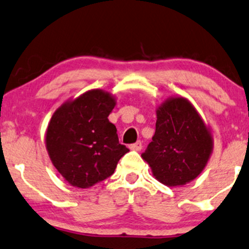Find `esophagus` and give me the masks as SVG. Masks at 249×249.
<instances>
[{"mask_svg":"<svg viewBox=\"0 0 249 249\" xmlns=\"http://www.w3.org/2000/svg\"><path fill=\"white\" fill-rule=\"evenodd\" d=\"M130 149H131V150L140 151L141 149H142V142H141V141H138V142H135V143L131 144V145H130Z\"/></svg>","mask_w":249,"mask_h":249,"instance_id":"34e87169","label":"esophagus"}]
</instances>
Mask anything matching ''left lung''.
<instances>
[{
	"label": "left lung",
	"instance_id": "8db88e82",
	"mask_svg": "<svg viewBox=\"0 0 249 249\" xmlns=\"http://www.w3.org/2000/svg\"><path fill=\"white\" fill-rule=\"evenodd\" d=\"M156 131L142 158L167 187L195 180L206 166L213 138L196 108L185 98H170L159 106Z\"/></svg>",
	"mask_w": 249,
	"mask_h": 249
}]
</instances>
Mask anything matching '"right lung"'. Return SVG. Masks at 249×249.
Segmentation results:
<instances>
[{"label":"right lung","instance_id":"obj_1","mask_svg":"<svg viewBox=\"0 0 249 249\" xmlns=\"http://www.w3.org/2000/svg\"><path fill=\"white\" fill-rule=\"evenodd\" d=\"M115 105L110 93L97 89L65 102L52 115L46 150L53 166L72 187L90 188L106 180L128 151L108 119Z\"/></svg>","mask_w":249,"mask_h":249}]
</instances>
